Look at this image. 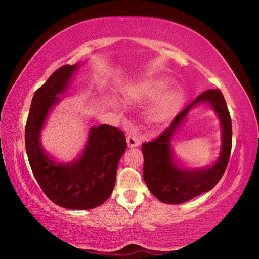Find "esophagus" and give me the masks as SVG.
<instances>
[{"label":"esophagus","instance_id":"1","mask_svg":"<svg viewBox=\"0 0 259 259\" xmlns=\"http://www.w3.org/2000/svg\"><path fill=\"white\" fill-rule=\"evenodd\" d=\"M126 143H128L129 147H136L139 146L140 139L138 137H136V136H128V137H126Z\"/></svg>","mask_w":259,"mask_h":259}]
</instances>
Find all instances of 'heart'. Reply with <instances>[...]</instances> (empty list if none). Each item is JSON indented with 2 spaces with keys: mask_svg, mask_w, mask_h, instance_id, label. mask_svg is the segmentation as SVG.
Returning <instances> with one entry per match:
<instances>
[{
  "mask_svg": "<svg viewBox=\"0 0 259 259\" xmlns=\"http://www.w3.org/2000/svg\"><path fill=\"white\" fill-rule=\"evenodd\" d=\"M163 85L161 80H145L130 84L122 91V95L126 100L131 102H142L154 96ZM182 91L179 88L170 87L162 91L148 105L146 115L152 122H164L174 116L182 104Z\"/></svg>",
  "mask_w": 259,
  "mask_h": 259,
  "instance_id": "b5f03b06",
  "label": "heart"
}]
</instances>
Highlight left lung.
<instances>
[{"label":"left lung","mask_w":259,"mask_h":259,"mask_svg":"<svg viewBox=\"0 0 259 259\" xmlns=\"http://www.w3.org/2000/svg\"><path fill=\"white\" fill-rule=\"evenodd\" d=\"M209 103L218 113L222 124V150L216 164L200 169H183L174 163L172 136L195 104ZM232 148V121L227 105L219 89H209L199 95L175 116L168 128L152 142L144 143L143 176L148 190L161 202L181 204L208 192L221 181L229 164Z\"/></svg>","instance_id":"8db88e82"}]
</instances>
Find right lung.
I'll return each instance as SVG.
<instances>
[{"instance_id": "add662e5", "label": "right lung", "mask_w": 259, "mask_h": 259, "mask_svg": "<svg viewBox=\"0 0 259 259\" xmlns=\"http://www.w3.org/2000/svg\"><path fill=\"white\" fill-rule=\"evenodd\" d=\"M77 67L78 64L59 67L35 91L25 126V144L34 177L48 198L59 207L88 210L111 196L126 142L123 131L102 124L90 129L84 151L75 162L57 163L43 151L42 126Z\"/></svg>"}]
</instances>
